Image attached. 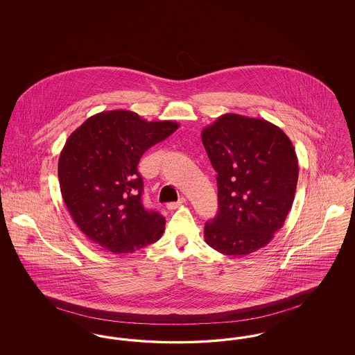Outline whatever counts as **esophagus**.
Segmentation results:
<instances>
[{"instance_id": "esophagus-1", "label": "esophagus", "mask_w": 355, "mask_h": 355, "mask_svg": "<svg viewBox=\"0 0 355 355\" xmlns=\"http://www.w3.org/2000/svg\"><path fill=\"white\" fill-rule=\"evenodd\" d=\"M186 200L182 197L180 201H177V202H169L166 205V207L169 209V210H174V209H177V207H180L182 203L185 202Z\"/></svg>"}]
</instances>
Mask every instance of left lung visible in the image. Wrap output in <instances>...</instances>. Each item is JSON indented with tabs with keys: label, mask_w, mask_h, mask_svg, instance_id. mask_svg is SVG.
Listing matches in <instances>:
<instances>
[{
	"label": "left lung",
	"mask_w": 355,
	"mask_h": 355,
	"mask_svg": "<svg viewBox=\"0 0 355 355\" xmlns=\"http://www.w3.org/2000/svg\"><path fill=\"white\" fill-rule=\"evenodd\" d=\"M201 137L218 173V213L205 223V241L226 255H249L270 242L293 206L294 146L269 121L234 113L203 128Z\"/></svg>",
	"instance_id": "8db88e82"
}]
</instances>
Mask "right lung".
I'll return each instance as SVG.
<instances>
[{
  "label": "right lung",
  "instance_id": "1",
  "mask_svg": "<svg viewBox=\"0 0 355 355\" xmlns=\"http://www.w3.org/2000/svg\"><path fill=\"white\" fill-rule=\"evenodd\" d=\"M178 126L119 109L89 117L69 135L58 159L61 194L76 225L102 249L132 254L164 234L165 218L142 205L137 165Z\"/></svg>",
  "mask_w": 355,
  "mask_h": 355
}]
</instances>
